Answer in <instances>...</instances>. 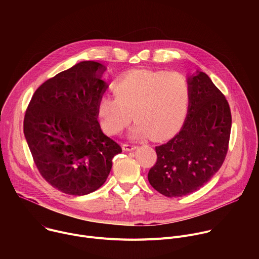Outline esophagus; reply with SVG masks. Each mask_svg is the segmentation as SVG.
<instances>
[{"label":"esophagus","mask_w":259,"mask_h":259,"mask_svg":"<svg viewBox=\"0 0 259 259\" xmlns=\"http://www.w3.org/2000/svg\"><path fill=\"white\" fill-rule=\"evenodd\" d=\"M122 147H123L124 151H126V152H131V151L135 150L137 146L134 145V144H131V143H124Z\"/></svg>","instance_id":"esophagus-1"}]
</instances>
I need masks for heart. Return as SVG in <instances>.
<instances>
[{
  "instance_id": "1",
  "label": "heart",
  "mask_w": 259,
  "mask_h": 259,
  "mask_svg": "<svg viewBox=\"0 0 259 259\" xmlns=\"http://www.w3.org/2000/svg\"><path fill=\"white\" fill-rule=\"evenodd\" d=\"M116 96L104 95L97 113L109 134H120L134 119L132 137L164 140L174 135L187 117L190 104L188 81L179 73L138 69L115 85Z\"/></svg>"
}]
</instances>
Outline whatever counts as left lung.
Wrapping results in <instances>:
<instances>
[{"mask_svg":"<svg viewBox=\"0 0 259 259\" xmlns=\"http://www.w3.org/2000/svg\"><path fill=\"white\" fill-rule=\"evenodd\" d=\"M190 104L181 130L156 146L147 178L160 194L183 197L201 189L223 165L232 128L228 100L203 71L188 78Z\"/></svg>","mask_w":259,"mask_h":259,"instance_id":"8db88e82","label":"left lung"}]
</instances>
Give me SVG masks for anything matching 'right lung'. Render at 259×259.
Returning a JSON list of instances; mask_svg holds the SVG:
<instances>
[{
    "label": "right lung",
    "mask_w": 259,
    "mask_h": 259,
    "mask_svg": "<svg viewBox=\"0 0 259 259\" xmlns=\"http://www.w3.org/2000/svg\"><path fill=\"white\" fill-rule=\"evenodd\" d=\"M104 65L82 61L63 70L33 93L23 132L42 177L56 190L84 196L98 190L121 146L101 131L98 101L108 85Z\"/></svg>",
    "instance_id": "obj_1"
}]
</instances>
